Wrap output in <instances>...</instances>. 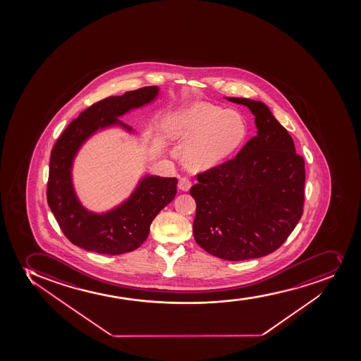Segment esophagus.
<instances>
[{
	"label": "esophagus",
	"instance_id": "obj_1",
	"mask_svg": "<svg viewBox=\"0 0 361 361\" xmlns=\"http://www.w3.org/2000/svg\"><path fill=\"white\" fill-rule=\"evenodd\" d=\"M190 186H192V183H190V178H186V176L178 180V190H181L183 192H188Z\"/></svg>",
	"mask_w": 361,
	"mask_h": 361
}]
</instances>
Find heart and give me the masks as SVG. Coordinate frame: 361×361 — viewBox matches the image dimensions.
Instances as JSON below:
<instances>
[{
  "label": "heart",
  "instance_id": "heart-1",
  "mask_svg": "<svg viewBox=\"0 0 361 361\" xmlns=\"http://www.w3.org/2000/svg\"><path fill=\"white\" fill-rule=\"evenodd\" d=\"M171 140H186L185 161L195 169L212 167L231 155L245 140L243 116L207 102H192L171 111L163 124Z\"/></svg>",
  "mask_w": 361,
  "mask_h": 361
}]
</instances>
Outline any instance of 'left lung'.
Instances as JSON below:
<instances>
[{
	"label": "left lung",
	"instance_id": "1",
	"mask_svg": "<svg viewBox=\"0 0 361 361\" xmlns=\"http://www.w3.org/2000/svg\"><path fill=\"white\" fill-rule=\"evenodd\" d=\"M225 99L250 109L257 135L236 157L198 174L190 188L197 202L193 235L211 255L250 260L279 248L300 221L305 162L264 102Z\"/></svg>",
	"mask_w": 361,
	"mask_h": 361
}]
</instances>
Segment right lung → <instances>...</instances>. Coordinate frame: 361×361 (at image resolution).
I'll use <instances>...</instances> for the list:
<instances>
[{
  "label": "right lung",
  "mask_w": 361,
  "mask_h": 361,
  "mask_svg": "<svg viewBox=\"0 0 361 361\" xmlns=\"http://www.w3.org/2000/svg\"><path fill=\"white\" fill-rule=\"evenodd\" d=\"M159 87H144L121 97H106L71 121L51 152L47 204L66 238L90 252L119 255L143 245L154 218L175 198L178 178L145 175L125 202L107 212L95 214L78 200L73 185V163L80 147L99 130L132 128L118 118L150 104Z\"/></svg>",
  "instance_id": "1"
}]
</instances>
